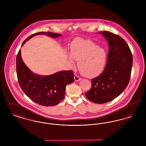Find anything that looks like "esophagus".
Listing matches in <instances>:
<instances>
[{
  "label": "esophagus",
  "mask_w": 146,
  "mask_h": 146,
  "mask_svg": "<svg viewBox=\"0 0 146 146\" xmlns=\"http://www.w3.org/2000/svg\"><path fill=\"white\" fill-rule=\"evenodd\" d=\"M74 79H75L76 81H79V80H80L82 79H81L80 77H79L78 75H75V76H74Z\"/></svg>",
  "instance_id": "obj_1"
}]
</instances>
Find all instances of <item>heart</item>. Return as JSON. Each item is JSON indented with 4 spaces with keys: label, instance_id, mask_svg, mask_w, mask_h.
Returning <instances> with one entry per match:
<instances>
[{
    "label": "heart",
    "instance_id": "1",
    "mask_svg": "<svg viewBox=\"0 0 146 146\" xmlns=\"http://www.w3.org/2000/svg\"><path fill=\"white\" fill-rule=\"evenodd\" d=\"M70 62L78 61V67L82 75L88 78L98 76L104 70L107 62V52L94 42L76 39L70 48Z\"/></svg>",
    "mask_w": 146,
    "mask_h": 146
}]
</instances>
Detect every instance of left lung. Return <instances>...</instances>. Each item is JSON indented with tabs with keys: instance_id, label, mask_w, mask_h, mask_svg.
I'll list each match as a JSON object with an SVG mask.
<instances>
[{
	"instance_id": "obj_1",
	"label": "left lung",
	"mask_w": 146,
	"mask_h": 146,
	"mask_svg": "<svg viewBox=\"0 0 146 146\" xmlns=\"http://www.w3.org/2000/svg\"><path fill=\"white\" fill-rule=\"evenodd\" d=\"M100 33L108 42L106 65L100 76L91 79V89L85 96L91 101L102 104L111 101L126 89L133 60L131 51L123 38L106 31Z\"/></svg>"
}]
</instances>
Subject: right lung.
<instances>
[{
    "label": "right lung",
    "mask_w": 146,
    "mask_h": 146,
    "mask_svg": "<svg viewBox=\"0 0 146 146\" xmlns=\"http://www.w3.org/2000/svg\"><path fill=\"white\" fill-rule=\"evenodd\" d=\"M45 34L55 38L61 35L50 32H40L29 36L22 44L35 35ZM16 73L19 84L24 93L35 103L46 107L60 103L64 97L66 85L74 80L72 70H62L48 76L33 73L23 62L21 50L16 57Z\"/></svg>",
    "instance_id": "right-lung-1"
}]
</instances>
